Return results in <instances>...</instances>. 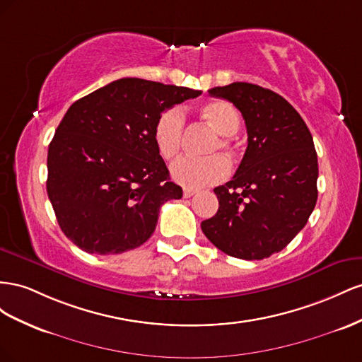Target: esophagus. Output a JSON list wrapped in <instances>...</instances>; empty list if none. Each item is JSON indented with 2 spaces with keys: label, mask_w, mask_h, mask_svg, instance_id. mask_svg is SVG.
Listing matches in <instances>:
<instances>
[{
  "label": "esophagus",
  "mask_w": 362,
  "mask_h": 362,
  "mask_svg": "<svg viewBox=\"0 0 362 362\" xmlns=\"http://www.w3.org/2000/svg\"><path fill=\"white\" fill-rule=\"evenodd\" d=\"M194 194H197V191H195V189H191V188H185V189H183V197H185V199H189V197H192Z\"/></svg>",
  "instance_id": "1"
}]
</instances>
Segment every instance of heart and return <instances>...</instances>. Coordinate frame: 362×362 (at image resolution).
Returning <instances> with one entry per match:
<instances>
[{
	"label": "heart",
	"instance_id": "1",
	"mask_svg": "<svg viewBox=\"0 0 362 362\" xmlns=\"http://www.w3.org/2000/svg\"><path fill=\"white\" fill-rule=\"evenodd\" d=\"M202 117L209 122V126L221 135L220 142H215L209 150L214 156L194 159L182 158L171 165V175L175 182L187 188H204L218 183L227 177L230 171V163L221 154H215L220 150L235 156L236 148L232 136L240 132L241 118L236 109L224 100H214L202 107ZM185 133V115L182 109L170 107L163 110L156 119L153 129V139L160 156L167 160L177 156Z\"/></svg>",
	"mask_w": 362,
	"mask_h": 362
}]
</instances>
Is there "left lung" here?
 Wrapping results in <instances>:
<instances>
[{
    "label": "left lung",
    "instance_id": "8db88e82",
    "mask_svg": "<svg viewBox=\"0 0 362 362\" xmlns=\"http://www.w3.org/2000/svg\"><path fill=\"white\" fill-rule=\"evenodd\" d=\"M209 94L233 103L249 138L232 180L214 189L218 211L202 221V230L226 255L264 259L285 249L315 208L313 135L298 112L270 89L235 81Z\"/></svg>",
    "mask_w": 362,
    "mask_h": 362
}]
</instances>
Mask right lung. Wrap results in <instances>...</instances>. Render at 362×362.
<instances>
[{"label":"right lung","mask_w":362,"mask_h":362,"mask_svg":"<svg viewBox=\"0 0 362 362\" xmlns=\"http://www.w3.org/2000/svg\"><path fill=\"white\" fill-rule=\"evenodd\" d=\"M202 90L119 78L71 105L48 147L47 192L78 249L118 255L146 243L160 206L182 199L156 148L163 110Z\"/></svg>","instance_id":"add662e5"}]
</instances>
